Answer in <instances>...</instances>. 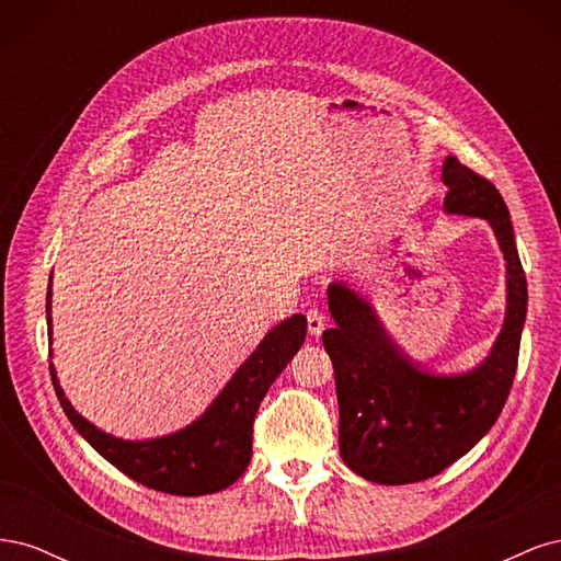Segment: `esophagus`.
<instances>
[{"mask_svg":"<svg viewBox=\"0 0 561 561\" xmlns=\"http://www.w3.org/2000/svg\"><path fill=\"white\" fill-rule=\"evenodd\" d=\"M307 328H309V334L313 336H318L322 330H325V316H322V311L318 309L307 311Z\"/></svg>","mask_w":561,"mask_h":561,"instance_id":"1","label":"esophagus"}]
</instances>
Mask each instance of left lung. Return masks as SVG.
Masks as SVG:
<instances>
[{
	"instance_id": "left-lung-1",
	"label": "left lung",
	"mask_w": 561,
	"mask_h": 561,
	"mask_svg": "<svg viewBox=\"0 0 561 561\" xmlns=\"http://www.w3.org/2000/svg\"><path fill=\"white\" fill-rule=\"evenodd\" d=\"M445 213L482 217L505 257L507 307L486 358L461 375H435L390 344L369 301L344 283H330L336 325L322 332L334 367L339 454L360 478L412 484L443 472L494 426L517 371L526 320V276L511 213L499 190L456 157L443 163Z\"/></svg>"
}]
</instances>
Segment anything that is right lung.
Masks as SVG:
<instances>
[{
  "label": "right lung",
  "instance_id": "obj_1",
  "mask_svg": "<svg viewBox=\"0 0 561 561\" xmlns=\"http://www.w3.org/2000/svg\"><path fill=\"white\" fill-rule=\"evenodd\" d=\"M50 334V285L46 293ZM307 336V318L295 313L262 339L250 358L236 369L206 412L190 426L154 437L122 439L95 428L65 398L56 367L50 365L56 396L77 433L130 480L173 496H203L222 491L241 478L252 456V423L271 383L293 360Z\"/></svg>",
  "mask_w": 561,
  "mask_h": 561
}]
</instances>
